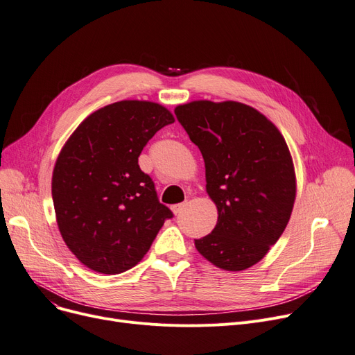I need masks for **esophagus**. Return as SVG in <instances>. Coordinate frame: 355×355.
Instances as JSON below:
<instances>
[{"instance_id": "1", "label": "esophagus", "mask_w": 355, "mask_h": 355, "mask_svg": "<svg viewBox=\"0 0 355 355\" xmlns=\"http://www.w3.org/2000/svg\"><path fill=\"white\" fill-rule=\"evenodd\" d=\"M187 201H184V202H180V204H175V206H173L171 207V210H173V213L174 214H180V213H182L184 211V209L187 207Z\"/></svg>"}]
</instances>
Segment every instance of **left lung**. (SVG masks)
Instances as JSON below:
<instances>
[{
	"label": "left lung",
	"mask_w": 355,
	"mask_h": 355,
	"mask_svg": "<svg viewBox=\"0 0 355 355\" xmlns=\"http://www.w3.org/2000/svg\"><path fill=\"white\" fill-rule=\"evenodd\" d=\"M174 112L201 151L218 211L216 227L194 240L196 248L220 269L245 270L265 257L289 221L296 194L289 148L265 115L243 103L196 101Z\"/></svg>",
	"instance_id": "8db88e82"
}]
</instances>
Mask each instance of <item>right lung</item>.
I'll use <instances>...</instances> for the list:
<instances>
[{"label": "right lung", "mask_w": 355, "mask_h": 355, "mask_svg": "<svg viewBox=\"0 0 355 355\" xmlns=\"http://www.w3.org/2000/svg\"><path fill=\"white\" fill-rule=\"evenodd\" d=\"M173 122L158 103L121 101L93 112L64 144L51 180L55 218L89 269L116 275L134 268L174 217L138 165L148 141Z\"/></svg>", "instance_id": "obj_1"}]
</instances>
